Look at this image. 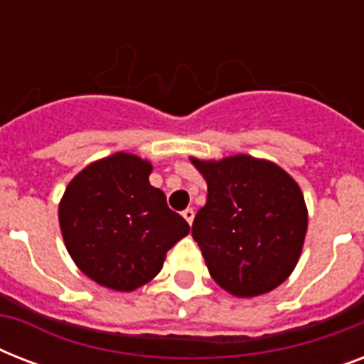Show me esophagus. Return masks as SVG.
<instances>
[{"instance_id": "obj_1", "label": "esophagus", "mask_w": 364, "mask_h": 364, "mask_svg": "<svg viewBox=\"0 0 364 364\" xmlns=\"http://www.w3.org/2000/svg\"><path fill=\"white\" fill-rule=\"evenodd\" d=\"M183 217H185V221H187L188 225H193V219H194V210H193V208H187V210L183 211Z\"/></svg>"}]
</instances>
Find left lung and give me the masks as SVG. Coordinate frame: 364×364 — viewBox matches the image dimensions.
<instances>
[{"mask_svg":"<svg viewBox=\"0 0 364 364\" xmlns=\"http://www.w3.org/2000/svg\"><path fill=\"white\" fill-rule=\"evenodd\" d=\"M193 164L208 183L193 238L211 277L236 296L276 289L299 262L308 228L296 181L279 166L247 154L219 162L193 159Z\"/></svg>","mask_w":364,"mask_h":364,"instance_id":"8db88e82","label":"left lung"}]
</instances>
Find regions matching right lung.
<instances>
[{
  "label": "right lung",
  "instance_id": "add662e5",
  "mask_svg": "<svg viewBox=\"0 0 364 364\" xmlns=\"http://www.w3.org/2000/svg\"><path fill=\"white\" fill-rule=\"evenodd\" d=\"M151 170L147 160L117 153L77 173L60 202L71 259L104 287L134 291L151 282L168 249L191 230L149 183Z\"/></svg>",
  "mask_w": 364,
  "mask_h": 364
}]
</instances>
